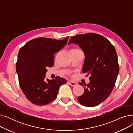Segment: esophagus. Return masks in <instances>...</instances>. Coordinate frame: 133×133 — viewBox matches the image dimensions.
Masks as SVG:
<instances>
[{
    "label": "esophagus",
    "instance_id": "1",
    "mask_svg": "<svg viewBox=\"0 0 133 133\" xmlns=\"http://www.w3.org/2000/svg\"><path fill=\"white\" fill-rule=\"evenodd\" d=\"M68 83H69V85H70L72 86H75L76 85H77V83H76V82H73V81H68Z\"/></svg>",
    "mask_w": 133,
    "mask_h": 133
}]
</instances>
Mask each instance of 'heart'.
Wrapping results in <instances>:
<instances>
[{"instance_id": "b5f03b06", "label": "heart", "mask_w": 133, "mask_h": 133, "mask_svg": "<svg viewBox=\"0 0 133 133\" xmlns=\"http://www.w3.org/2000/svg\"><path fill=\"white\" fill-rule=\"evenodd\" d=\"M80 51L79 48H72L71 51H70V52H76V51Z\"/></svg>"}]
</instances>
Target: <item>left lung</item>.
<instances>
[{
	"label": "left lung",
	"mask_w": 133,
	"mask_h": 133,
	"mask_svg": "<svg viewBox=\"0 0 133 133\" xmlns=\"http://www.w3.org/2000/svg\"><path fill=\"white\" fill-rule=\"evenodd\" d=\"M71 43L78 44L84 52L82 72L90 75V82L84 83V93L78 100L86 107L96 106L107 99L115 86L119 72L115 48L107 39L94 33L73 36ZM79 85L84 86L81 82Z\"/></svg>",
	"instance_id": "left-lung-1"
}]
</instances>
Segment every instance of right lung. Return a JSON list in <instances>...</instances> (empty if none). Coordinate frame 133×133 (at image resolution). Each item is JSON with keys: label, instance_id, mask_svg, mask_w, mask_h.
I'll use <instances>...</instances> for the list:
<instances>
[{"label": "right lung", "instance_id": "add662e5", "mask_svg": "<svg viewBox=\"0 0 133 133\" xmlns=\"http://www.w3.org/2000/svg\"><path fill=\"white\" fill-rule=\"evenodd\" d=\"M68 37L62 40L39 37L21 47L18 54L16 71L20 87L27 99L33 104L45 105L57 96L60 86L66 80L56 76L46 79V69L53 67L54 54L66 44Z\"/></svg>", "mask_w": 133, "mask_h": 133}]
</instances>
